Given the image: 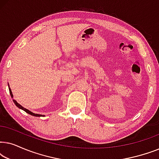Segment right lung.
Wrapping results in <instances>:
<instances>
[{
	"instance_id": "obj_1",
	"label": "right lung",
	"mask_w": 159,
	"mask_h": 159,
	"mask_svg": "<svg viewBox=\"0 0 159 159\" xmlns=\"http://www.w3.org/2000/svg\"><path fill=\"white\" fill-rule=\"evenodd\" d=\"M9 92H10V94H11V96L12 98H13V95H12V93H11V89L9 88ZM14 103H15V105H16L17 107L18 108H21V109H22L23 111H25V112H27V114H30V115H32V116H42L43 115H40V114H34V113H32V112H31L30 111H29L28 109H27V108H24L23 106H21L20 104H19L18 103H17V102L15 101V100H14Z\"/></svg>"
}]
</instances>
